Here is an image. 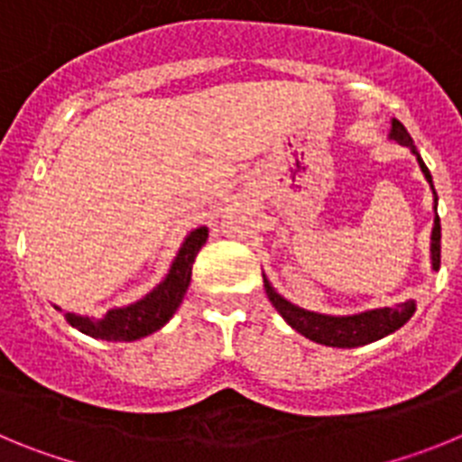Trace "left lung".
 Instances as JSON below:
<instances>
[{"label": "left lung", "mask_w": 462, "mask_h": 462, "mask_svg": "<svg viewBox=\"0 0 462 462\" xmlns=\"http://www.w3.org/2000/svg\"><path fill=\"white\" fill-rule=\"evenodd\" d=\"M389 136L393 138V141H398L400 145H407V148L416 154V162L421 166L428 185H430L432 189L430 171L423 164L421 154L416 152L414 141H411V136L407 134L405 126H402V122H391ZM432 196H435V226H432L430 236V259L432 271H438L439 254H442V226H439L438 217V191L432 189ZM263 287H266L268 300L275 305L277 312L282 314V319L287 321L293 330H298V333L308 337V340L319 342V345L326 346H340V349H352V346H363L370 345V342L374 340H382V337H386L389 333L398 330L400 326H405L416 310L414 300H405V303H398L395 308H377L365 310V312L358 314H346V317H333V314L310 312V310H303L298 308V305L289 303L287 298L280 296V293L273 289V284L266 280V275H263Z\"/></svg>", "instance_id": "8db88e82"}]
</instances>
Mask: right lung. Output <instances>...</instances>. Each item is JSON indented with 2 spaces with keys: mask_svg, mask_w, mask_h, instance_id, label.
Wrapping results in <instances>:
<instances>
[{
  "mask_svg": "<svg viewBox=\"0 0 462 462\" xmlns=\"http://www.w3.org/2000/svg\"><path fill=\"white\" fill-rule=\"evenodd\" d=\"M206 226H199L194 231H189V236L182 243L180 252L175 254L173 263H171L169 275L159 282L148 296L136 300V303L126 305V308L108 310L101 319L67 312V321L73 328H79L80 333H85V336L99 337V340L132 342L150 336V333L162 328L173 317L178 305L182 303V298H185V291L191 280V266H194L196 254L206 245Z\"/></svg>",
  "mask_w": 462,
  "mask_h": 462,
  "instance_id": "obj_1",
  "label": "right lung"
}]
</instances>
